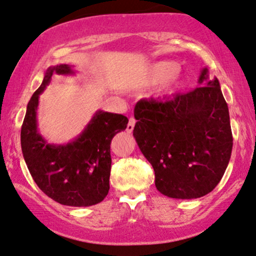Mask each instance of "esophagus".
<instances>
[{
	"label": "esophagus",
	"mask_w": 256,
	"mask_h": 256,
	"mask_svg": "<svg viewBox=\"0 0 256 256\" xmlns=\"http://www.w3.org/2000/svg\"><path fill=\"white\" fill-rule=\"evenodd\" d=\"M135 123H136V120H135L134 118H129V122H128V124H127V132H128V133H132V132H133Z\"/></svg>",
	"instance_id": "1"
}]
</instances>
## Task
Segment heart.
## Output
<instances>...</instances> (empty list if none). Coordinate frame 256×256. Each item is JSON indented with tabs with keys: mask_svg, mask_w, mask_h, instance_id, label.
<instances>
[{
	"mask_svg": "<svg viewBox=\"0 0 256 256\" xmlns=\"http://www.w3.org/2000/svg\"><path fill=\"white\" fill-rule=\"evenodd\" d=\"M179 71V64L172 60H162L154 62L147 68L144 83L148 85H159L171 83L176 80V72Z\"/></svg>",
	"mask_w": 256,
	"mask_h": 256,
	"instance_id": "1",
	"label": "heart"
}]
</instances>
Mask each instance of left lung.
<instances>
[{
    "label": "left lung",
    "instance_id": "8db88e82",
    "mask_svg": "<svg viewBox=\"0 0 256 256\" xmlns=\"http://www.w3.org/2000/svg\"><path fill=\"white\" fill-rule=\"evenodd\" d=\"M198 86L162 100H140L133 135L153 166L162 194L192 200L216 188L232 150L229 110L217 78L202 71Z\"/></svg>",
    "mask_w": 256,
    "mask_h": 256
}]
</instances>
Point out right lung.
Returning a JSON list of instances; mask_svg holds the SVG:
<instances>
[{"label":"right lung","mask_w":256,"mask_h":256,"mask_svg":"<svg viewBox=\"0 0 256 256\" xmlns=\"http://www.w3.org/2000/svg\"><path fill=\"white\" fill-rule=\"evenodd\" d=\"M72 74L71 66L60 64L47 68L45 77L27 106L21 127V148L30 176L39 188L53 200L68 206H90L102 202L109 192L112 168L110 144L127 128L121 114L100 110L80 136L66 144H50L38 132L39 94L52 74Z\"/></svg>","instance_id":"add662e5"}]
</instances>
